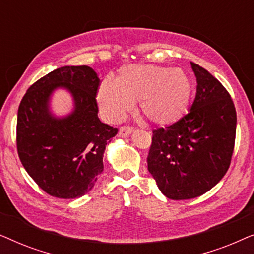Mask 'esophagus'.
<instances>
[{
	"label": "esophagus",
	"instance_id": "esophagus-1",
	"mask_svg": "<svg viewBox=\"0 0 254 254\" xmlns=\"http://www.w3.org/2000/svg\"><path fill=\"white\" fill-rule=\"evenodd\" d=\"M134 130V128L131 127V126H121L120 127V129H119V136L120 137H127V136H129V135L131 134V131Z\"/></svg>",
	"mask_w": 254,
	"mask_h": 254
}]
</instances>
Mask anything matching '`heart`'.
Segmentation results:
<instances>
[{
	"label": "heart",
	"mask_w": 254,
	"mask_h": 254,
	"mask_svg": "<svg viewBox=\"0 0 254 254\" xmlns=\"http://www.w3.org/2000/svg\"><path fill=\"white\" fill-rule=\"evenodd\" d=\"M192 97V82L180 69L128 64L120 69L116 82L104 79L97 98L111 121L123 119L137 102L142 117L157 126H171L187 113Z\"/></svg>",
	"instance_id": "1"
}]
</instances>
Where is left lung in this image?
Segmentation results:
<instances>
[{"instance_id": "obj_1", "label": "left lung", "mask_w": 254, "mask_h": 254, "mask_svg": "<svg viewBox=\"0 0 254 254\" xmlns=\"http://www.w3.org/2000/svg\"><path fill=\"white\" fill-rule=\"evenodd\" d=\"M196 96L178 123L152 130L148 170L171 200H189L213 189L234 154L237 113L230 93L206 69L190 62Z\"/></svg>"}]
</instances>
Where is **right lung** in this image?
I'll use <instances>...</instances> for the list:
<instances>
[{
	"label": "right lung",
	"instance_id": "add662e5",
	"mask_svg": "<svg viewBox=\"0 0 254 254\" xmlns=\"http://www.w3.org/2000/svg\"><path fill=\"white\" fill-rule=\"evenodd\" d=\"M58 86L67 87L75 110L64 120L48 112V99ZM100 79L88 65H65L27 89L17 114V152L38 186L59 199H75L95 186L103 172L106 144L118 128L98 118Z\"/></svg>",
	"mask_w": 254,
	"mask_h": 254
}]
</instances>
